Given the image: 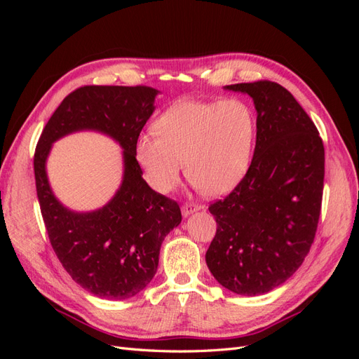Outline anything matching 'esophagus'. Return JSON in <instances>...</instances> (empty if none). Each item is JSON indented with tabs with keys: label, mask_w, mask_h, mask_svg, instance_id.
Instances as JSON below:
<instances>
[{
	"label": "esophagus",
	"mask_w": 359,
	"mask_h": 359,
	"mask_svg": "<svg viewBox=\"0 0 359 359\" xmlns=\"http://www.w3.org/2000/svg\"><path fill=\"white\" fill-rule=\"evenodd\" d=\"M199 210H201V206L196 205V203H184V205L181 206V212H182L184 217H189L190 214L196 212V211H199Z\"/></svg>",
	"instance_id": "obj_1"
}]
</instances>
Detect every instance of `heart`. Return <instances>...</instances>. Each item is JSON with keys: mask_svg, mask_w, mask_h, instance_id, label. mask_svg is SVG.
Returning <instances> with one entry per match:
<instances>
[{"mask_svg": "<svg viewBox=\"0 0 359 359\" xmlns=\"http://www.w3.org/2000/svg\"><path fill=\"white\" fill-rule=\"evenodd\" d=\"M154 128L139 136L135 151L158 193L178 186L184 160L189 178L210 196L232 191L252 163L256 116L244 100H182L163 112Z\"/></svg>", "mask_w": 359, "mask_h": 359, "instance_id": "obj_1", "label": "heart"}]
</instances>
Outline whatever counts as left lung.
<instances>
[{
  "instance_id": "left-lung-1",
  "label": "left lung",
  "mask_w": 359,
  "mask_h": 359,
  "mask_svg": "<svg viewBox=\"0 0 359 359\" xmlns=\"http://www.w3.org/2000/svg\"><path fill=\"white\" fill-rule=\"evenodd\" d=\"M223 88L252 97L256 147L243 181L210 206L217 232L205 259L223 287L256 297L283 285L309 253L320 215L325 149L316 126L281 85Z\"/></svg>"
}]
</instances>
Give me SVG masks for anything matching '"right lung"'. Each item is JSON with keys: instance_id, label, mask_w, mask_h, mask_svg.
Here are the masks:
<instances>
[{"instance_id": "add662e5", "label": "right lung", "mask_w": 359, "mask_h": 359, "mask_svg": "<svg viewBox=\"0 0 359 359\" xmlns=\"http://www.w3.org/2000/svg\"><path fill=\"white\" fill-rule=\"evenodd\" d=\"M149 86H82L61 102L34 154L37 198L53 252L70 277L93 295L127 299L153 280L161 243L181 223L175 201L151 189L136 160V142L156 111ZM78 131L111 137L123 149V180L111 201L74 212L53 193L46 163L57 140Z\"/></svg>"}]
</instances>
